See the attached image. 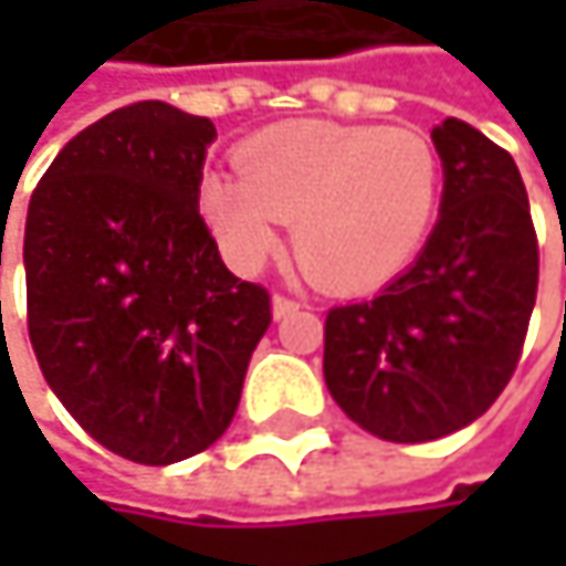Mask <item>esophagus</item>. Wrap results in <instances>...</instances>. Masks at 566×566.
I'll return each mask as SVG.
<instances>
[{"instance_id":"obj_1","label":"esophagus","mask_w":566,"mask_h":566,"mask_svg":"<svg viewBox=\"0 0 566 566\" xmlns=\"http://www.w3.org/2000/svg\"><path fill=\"white\" fill-rule=\"evenodd\" d=\"M297 307H301V304H297L294 297H287V294H275V297H272V314H275L279 321L287 317V314H294Z\"/></svg>"}]
</instances>
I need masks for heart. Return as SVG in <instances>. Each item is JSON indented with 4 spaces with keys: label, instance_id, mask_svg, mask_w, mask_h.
<instances>
[{
    "label": "heart",
    "instance_id": "heart-1",
    "mask_svg": "<svg viewBox=\"0 0 566 566\" xmlns=\"http://www.w3.org/2000/svg\"><path fill=\"white\" fill-rule=\"evenodd\" d=\"M442 160L416 127L294 120L239 147V176L212 172L199 209L226 259L255 272L294 219V259L324 287H370L422 245Z\"/></svg>",
    "mask_w": 566,
    "mask_h": 566
}]
</instances>
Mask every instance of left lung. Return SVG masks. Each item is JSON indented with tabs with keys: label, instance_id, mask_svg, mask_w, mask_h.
Here are the masks:
<instances>
[{
	"label": "left lung",
	"instance_id": "left-lung-1",
	"mask_svg": "<svg viewBox=\"0 0 566 566\" xmlns=\"http://www.w3.org/2000/svg\"><path fill=\"white\" fill-rule=\"evenodd\" d=\"M432 144L446 182L419 259L324 321L327 390L387 442L475 422L509 387L537 297V235L509 150L455 117Z\"/></svg>",
	"mask_w": 566,
	"mask_h": 566
}]
</instances>
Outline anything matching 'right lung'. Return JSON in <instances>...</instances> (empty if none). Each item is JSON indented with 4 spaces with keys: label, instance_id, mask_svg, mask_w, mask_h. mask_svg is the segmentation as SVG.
Returning <instances> with one entry per match:
<instances>
[{
    "label": "right lung",
    "instance_id": "add662e5",
    "mask_svg": "<svg viewBox=\"0 0 566 566\" xmlns=\"http://www.w3.org/2000/svg\"><path fill=\"white\" fill-rule=\"evenodd\" d=\"M209 117L137 101L64 144L25 219L29 337L49 387L104 449L170 465L232 422L272 324L199 216Z\"/></svg>",
    "mask_w": 566,
    "mask_h": 566
}]
</instances>
